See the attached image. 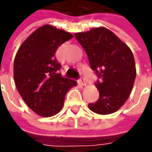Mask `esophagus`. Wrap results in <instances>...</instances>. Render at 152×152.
Segmentation results:
<instances>
[{
    "label": "esophagus",
    "mask_w": 152,
    "mask_h": 152,
    "mask_svg": "<svg viewBox=\"0 0 152 152\" xmlns=\"http://www.w3.org/2000/svg\"><path fill=\"white\" fill-rule=\"evenodd\" d=\"M78 81H79V83L82 85V86H85V85L86 84V79L83 78V77H80Z\"/></svg>",
    "instance_id": "1"
}]
</instances>
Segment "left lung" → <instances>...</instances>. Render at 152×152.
Here are the masks:
<instances>
[{
	"instance_id": "left-lung-1",
	"label": "left lung",
	"mask_w": 152,
	"mask_h": 152,
	"mask_svg": "<svg viewBox=\"0 0 152 152\" xmlns=\"http://www.w3.org/2000/svg\"><path fill=\"white\" fill-rule=\"evenodd\" d=\"M75 37L86 50L91 68L96 72L95 86L99 99L88 104L101 115L115 112L129 97L136 79V65L132 50L110 30L98 27Z\"/></svg>"
}]
</instances>
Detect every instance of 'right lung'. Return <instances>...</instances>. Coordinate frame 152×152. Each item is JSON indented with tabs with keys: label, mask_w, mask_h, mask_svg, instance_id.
<instances>
[{
	"label": "right lung",
	"mask_w": 152,
	"mask_h": 152,
	"mask_svg": "<svg viewBox=\"0 0 152 152\" xmlns=\"http://www.w3.org/2000/svg\"><path fill=\"white\" fill-rule=\"evenodd\" d=\"M71 33L45 25L22 43L14 61V80L20 96L38 115L49 117L62 108L68 90L76 81L59 72L56 51Z\"/></svg>",
	"instance_id": "add662e5"
}]
</instances>
